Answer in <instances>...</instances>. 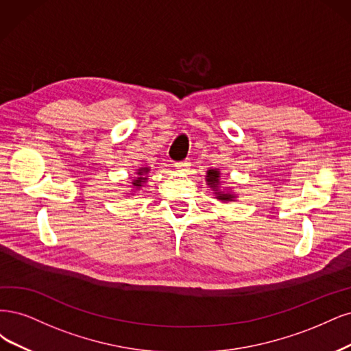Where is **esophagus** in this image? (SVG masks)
<instances>
[{"instance_id":"1","label":"esophagus","mask_w":351,"mask_h":351,"mask_svg":"<svg viewBox=\"0 0 351 351\" xmlns=\"http://www.w3.org/2000/svg\"><path fill=\"white\" fill-rule=\"evenodd\" d=\"M189 166H191V163H189L188 160H184V162H178V163H175L176 171H178V172H180V173H186V172L189 171Z\"/></svg>"}]
</instances>
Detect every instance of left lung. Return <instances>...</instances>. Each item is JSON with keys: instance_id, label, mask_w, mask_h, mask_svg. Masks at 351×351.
<instances>
[{"instance_id": "8db88e82", "label": "left lung", "mask_w": 351, "mask_h": 351, "mask_svg": "<svg viewBox=\"0 0 351 351\" xmlns=\"http://www.w3.org/2000/svg\"><path fill=\"white\" fill-rule=\"evenodd\" d=\"M206 182L213 191L214 198L220 202H232L236 201L237 194L232 188H221V172L220 169L210 167L206 173Z\"/></svg>"}]
</instances>
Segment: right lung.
Instances as JSON below:
<instances>
[{
    "label": "right lung",
    "mask_w": 351,
    "mask_h": 351,
    "mask_svg": "<svg viewBox=\"0 0 351 351\" xmlns=\"http://www.w3.org/2000/svg\"><path fill=\"white\" fill-rule=\"evenodd\" d=\"M150 171H152L150 166H141V167L137 169V171H135L134 178H128V179H131L130 186L132 188L131 192H128V195H134V192H137L141 188H144V185L147 184V180H149Z\"/></svg>",
    "instance_id": "obj_1"
}]
</instances>
